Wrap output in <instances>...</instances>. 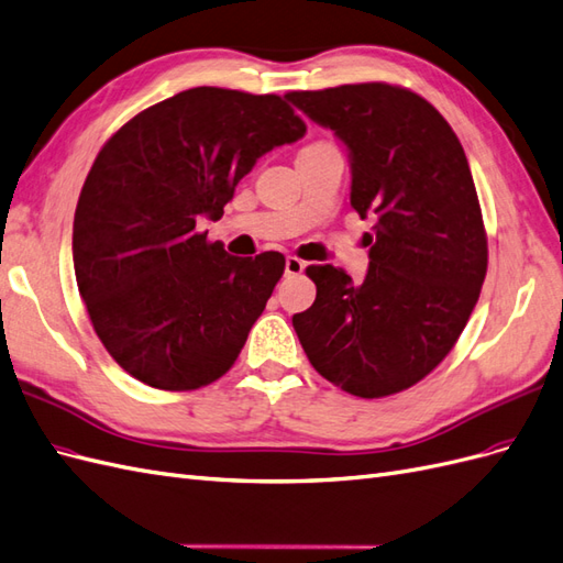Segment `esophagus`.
Segmentation results:
<instances>
[{
	"label": "esophagus",
	"instance_id": "obj_1",
	"mask_svg": "<svg viewBox=\"0 0 563 563\" xmlns=\"http://www.w3.org/2000/svg\"><path fill=\"white\" fill-rule=\"evenodd\" d=\"M302 269H306V263H302L300 257H296V255H288L286 257V275L288 277H298Z\"/></svg>",
	"mask_w": 563,
	"mask_h": 563
}]
</instances>
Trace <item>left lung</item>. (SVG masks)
<instances>
[{"label": "left lung", "instance_id": "8db88e82", "mask_svg": "<svg viewBox=\"0 0 563 563\" xmlns=\"http://www.w3.org/2000/svg\"><path fill=\"white\" fill-rule=\"evenodd\" d=\"M351 151V203L369 272L360 286L333 265H310L312 308L294 329L312 367L357 398L419 384L457 343L488 272V236L464 148L417 92L388 82L288 92Z\"/></svg>", "mask_w": 563, "mask_h": 563}]
</instances>
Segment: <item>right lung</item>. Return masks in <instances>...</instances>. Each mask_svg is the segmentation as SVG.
Here are the masks:
<instances>
[{
	"label": "right lung",
	"instance_id": "obj_1",
	"mask_svg": "<svg viewBox=\"0 0 563 563\" xmlns=\"http://www.w3.org/2000/svg\"><path fill=\"white\" fill-rule=\"evenodd\" d=\"M306 134L284 97L194 87L106 142L73 220V263L99 341L136 382L196 390L230 372L284 255H230L199 232L255 161Z\"/></svg>",
	"mask_w": 563,
	"mask_h": 563
}]
</instances>
